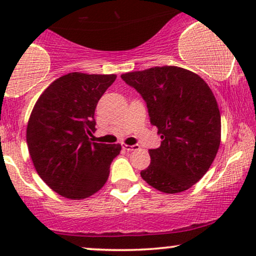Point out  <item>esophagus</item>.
<instances>
[{"instance_id": "esophagus-1", "label": "esophagus", "mask_w": 256, "mask_h": 256, "mask_svg": "<svg viewBox=\"0 0 256 256\" xmlns=\"http://www.w3.org/2000/svg\"><path fill=\"white\" fill-rule=\"evenodd\" d=\"M122 149L126 152H132L138 149V146H128V144H122Z\"/></svg>"}]
</instances>
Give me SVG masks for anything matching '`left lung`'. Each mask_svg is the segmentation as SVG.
I'll list each match as a JSON object with an SVG mask.
<instances>
[{
	"label": "left lung",
	"instance_id": "8db88e82",
	"mask_svg": "<svg viewBox=\"0 0 256 256\" xmlns=\"http://www.w3.org/2000/svg\"><path fill=\"white\" fill-rule=\"evenodd\" d=\"M146 102L161 146L150 149L140 177L154 189L177 194L190 189L216 158L222 138L216 100L200 76L177 66L122 74Z\"/></svg>",
	"mask_w": 256,
	"mask_h": 256
}]
</instances>
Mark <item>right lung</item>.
<instances>
[{"instance_id": "1", "label": "right lung", "mask_w": 256, "mask_h": 256, "mask_svg": "<svg viewBox=\"0 0 256 256\" xmlns=\"http://www.w3.org/2000/svg\"><path fill=\"white\" fill-rule=\"evenodd\" d=\"M116 74L72 72L58 78L37 100L26 128L34 168L58 195L83 200L98 192L110 176L120 144L91 142L98 100Z\"/></svg>"}]
</instances>
